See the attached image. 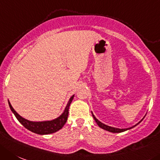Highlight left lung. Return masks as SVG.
<instances>
[{"label":"left lung","instance_id":"obj_1","mask_svg":"<svg viewBox=\"0 0 160 160\" xmlns=\"http://www.w3.org/2000/svg\"><path fill=\"white\" fill-rule=\"evenodd\" d=\"M92 116H93L94 119H95V122H96V123L98 124V126H99V127L102 128V129H105V130L109 131V132H124V131H126V130H128V129H132V128L135 127L136 125H138L139 123H141V122H142V120H141V122H139V123H137V125H134V126H132V127H131V128H128V129H117V128L110 127V126H108V125H105V124H103V123H102V122H99V121H98V119H97L96 118H95V116H94L93 114H92Z\"/></svg>","mask_w":160,"mask_h":160}]
</instances>
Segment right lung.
Segmentation results:
<instances>
[{
	"mask_svg": "<svg viewBox=\"0 0 160 160\" xmlns=\"http://www.w3.org/2000/svg\"><path fill=\"white\" fill-rule=\"evenodd\" d=\"M73 97H74V95H72V96L70 98L69 101H68V104H67L66 107H65L63 114H62V115L60 116V117H58V118L54 119V120L48 121V122H30V121L22 118L21 116L16 113V110H15L14 109H13V107H12L9 101H8V104H9L10 109H11V110L12 111L13 114H14V115L16 116V118L18 119V121H19L26 129L31 131V132H35V133L44 135V134H50L57 132V131H58L59 129H62L64 126V125L66 123L68 115V108H69L70 104H71L72 101Z\"/></svg>",
	"mask_w": 160,
	"mask_h": 160,
	"instance_id": "obj_1",
	"label": "right lung"
}]
</instances>
